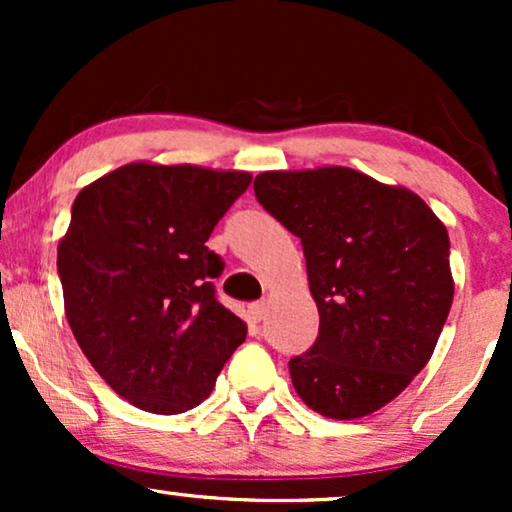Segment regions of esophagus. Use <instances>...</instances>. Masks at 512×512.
Returning <instances> with one entry per match:
<instances>
[{
	"label": "esophagus",
	"mask_w": 512,
	"mask_h": 512,
	"mask_svg": "<svg viewBox=\"0 0 512 512\" xmlns=\"http://www.w3.org/2000/svg\"><path fill=\"white\" fill-rule=\"evenodd\" d=\"M267 308H269L267 301L252 303V305H250V317H252V322H262L264 315H267Z\"/></svg>",
	"instance_id": "1"
}]
</instances>
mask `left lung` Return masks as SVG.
I'll list each match as a JSON object with an SVG mask.
<instances>
[{
    "label": "left lung",
    "mask_w": 512,
    "mask_h": 512,
    "mask_svg": "<svg viewBox=\"0 0 512 512\" xmlns=\"http://www.w3.org/2000/svg\"><path fill=\"white\" fill-rule=\"evenodd\" d=\"M255 197L301 238L320 313L289 363L305 407L351 421L407 390L433 356L455 281L445 223L416 192L344 166L267 170Z\"/></svg>",
    "instance_id": "1"
}]
</instances>
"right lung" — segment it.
Wrapping results in <instances>:
<instances>
[{
	"mask_svg": "<svg viewBox=\"0 0 512 512\" xmlns=\"http://www.w3.org/2000/svg\"><path fill=\"white\" fill-rule=\"evenodd\" d=\"M250 180L134 161L76 195L57 245L64 315L91 366L134 407H197L245 342L248 325L214 296L223 262L207 240Z\"/></svg>",
	"mask_w": 512,
	"mask_h": 512,
	"instance_id": "right-lung-1",
	"label": "right lung"
}]
</instances>
